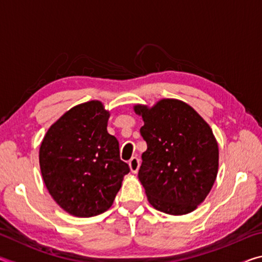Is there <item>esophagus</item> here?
<instances>
[{
  "label": "esophagus",
  "instance_id": "obj_1",
  "mask_svg": "<svg viewBox=\"0 0 262 262\" xmlns=\"http://www.w3.org/2000/svg\"><path fill=\"white\" fill-rule=\"evenodd\" d=\"M129 167L133 173H137V171H139V167H140V159L137 157H133L129 161Z\"/></svg>",
  "mask_w": 262,
  "mask_h": 262
}]
</instances>
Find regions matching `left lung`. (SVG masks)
Here are the masks:
<instances>
[{
	"mask_svg": "<svg viewBox=\"0 0 262 262\" xmlns=\"http://www.w3.org/2000/svg\"><path fill=\"white\" fill-rule=\"evenodd\" d=\"M147 142L139 179L155 209L168 215L192 212L205 201L219 171V145L196 111L178 99L152 107L135 105Z\"/></svg>",
	"mask_w": 262,
	"mask_h": 262,
	"instance_id": "8db88e82",
	"label": "left lung"
}]
</instances>
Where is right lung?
<instances>
[{"mask_svg":"<svg viewBox=\"0 0 262 262\" xmlns=\"http://www.w3.org/2000/svg\"><path fill=\"white\" fill-rule=\"evenodd\" d=\"M110 112L98 100L79 104L47 130L39 163L48 192L64 211L99 215L113 205L123 176L119 142L107 133Z\"/></svg>","mask_w":262,"mask_h":262,"instance_id":"1","label":"right lung"}]
</instances>
